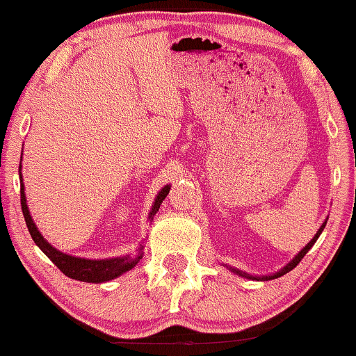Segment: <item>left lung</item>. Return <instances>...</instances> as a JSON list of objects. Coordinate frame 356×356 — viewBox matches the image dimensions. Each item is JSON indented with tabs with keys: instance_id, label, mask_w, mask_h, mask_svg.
I'll return each mask as SVG.
<instances>
[{
	"instance_id": "obj_1",
	"label": "left lung",
	"mask_w": 356,
	"mask_h": 356,
	"mask_svg": "<svg viewBox=\"0 0 356 356\" xmlns=\"http://www.w3.org/2000/svg\"><path fill=\"white\" fill-rule=\"evenodd\" d=\"M325 226H326V222H323V226L320 227V229H318V232H316V234H314V238H313L312 241H309V243H308V244H306V246H305L303 249H301V252H300V254H298V256L295 257V259H293V261H291V263H289V264H288V266H284L283 269H281V271H280V273H276V275H273V276H263V277H254V276H251V275H246V273H241V271H236V273H238V275H241V276H246V277H251V280H275V277H280V276H283V275H286V273H289V271H291V269H293V268H296V266H298V263H300V261H301V259H303V257H305V254H306V252H308V251H309V249H312V248H313V244H314V243H316V239H318V238H320L321 231H323V229H325Z\"/></svg>"
}]
</instances>
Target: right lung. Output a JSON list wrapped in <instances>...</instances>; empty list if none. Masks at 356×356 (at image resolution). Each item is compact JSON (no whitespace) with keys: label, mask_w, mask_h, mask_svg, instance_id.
<instances>
[{"label":"right lung","mask_w":356,"mask_h":356,"mask_svg":"<svg viewBox=\"0 0 356 356\" xmlns=\"http://www.w3.org/2000/svg\"><path fill=\"white\" fill-rule=\"evenodd\" d=\"M22 169V165H19ZM22 175V174H19ZM169 186H165L164 189L159 192V195L155 197L152 212H150V218L159 211L161 204L169 194ZM22 211L24 216V220H26V226L28 231H30L31 238L36 243L42 251L47 254L50 259L55 263V266L63 273L65 276L72 277V280H79V281H85V283H104V281H110L113 277L124 275L125 271L132 269L136 264L140 261L142 252H138L137 256H124V257H112V259H83V257H73L68 254H63V252L56 251L51 244H48L47 241L43 239V236L40 234V231L36 229L33 219H31L30 211L26 207V199H24V189H23V184H22ZM142 251V249H140Z\"/></svg>","instance_id":"right-lung-1"}]
</instances>
